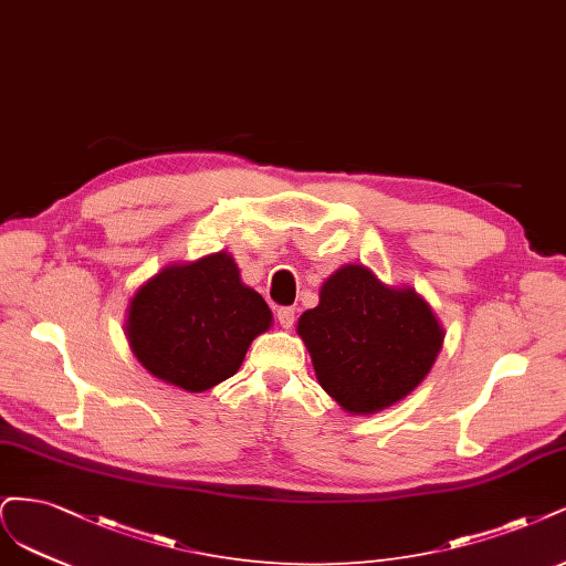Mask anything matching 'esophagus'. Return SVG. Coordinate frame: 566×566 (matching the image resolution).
Here are the masks:
<instances>
[{
	"label": "esophagus",
	"mask_w": 566,
	"mask_h": 566,
	"mask_svg": "<svg viewBox=\"0 0 566 566\" xmlns=\"http://www.w3.org/2000/svg\"><path fill=\"white\" fill-rule=\"evenodd\" d=\"M277 322H280L282 329H291V326H294V322H296V310L291 305L280 307L277 310Z\"/></svg>",
	"instance_id": "34e87169"
}]
</instances>
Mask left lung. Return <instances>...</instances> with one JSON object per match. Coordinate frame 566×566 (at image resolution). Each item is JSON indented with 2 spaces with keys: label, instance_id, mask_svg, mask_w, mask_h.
Returning a JSON list of instances; mask_svg holds the SVG:
<instances>
[{
  "label": "left lung",
  "instance_id": "obj_1",
  "mask_svg": "<svg viewBox=\"0 0 566 566\" xmlns=\"http://www.w3.org/2000/svg\"><path fill=\"white\" fill-rule=\"evenodd\" d=\"M298 336L319 386L348 413H376L405 399L442 350L444 332L411 286L382 284L369 268L343 265L305 310Z\"/></svg>",
  "mask_w": 566,
  "mask_h": 566
}]
</instances>
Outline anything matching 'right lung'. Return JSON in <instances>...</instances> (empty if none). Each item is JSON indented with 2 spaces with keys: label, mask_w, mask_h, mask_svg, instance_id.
Returning <instances> with one entry per match:
<instances>
[{
  "label": "right lung",
  "mask_w": 566,
  "mask_h": 566,
  "mask_svg": "<svg viewBox=\"0 0 566 566\" xmlns=\"http://www.w3.org/2000/svg\"><path fill=\"white\" fill-rule=\"evenodd\" d=\"M272 313L242 284L228 251L167 265L145 282L126 315V338L155 378L205 392L237 374Z\"/></svg>",
  "instance_id": "add662e5"
}]
</instances>
